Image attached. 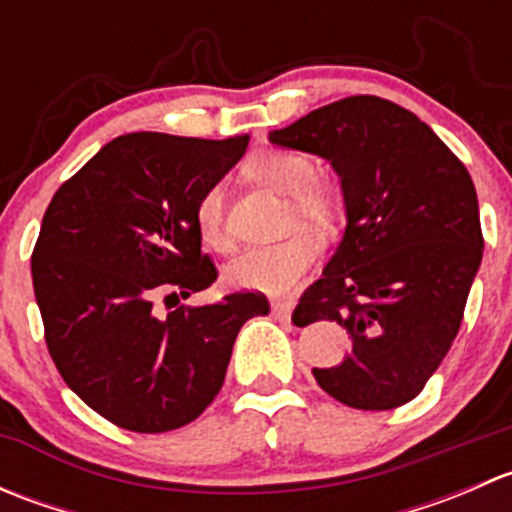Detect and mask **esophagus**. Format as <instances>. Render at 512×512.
<instances>
[{
	"label": "esophagus",
	"instance_id": "1",
	"mask_svg": "<svg viewBox=\"0 0 512 512\" xmlns=\"http://www.w3.org/2000/svg\"><path fill=\"white\" fill-rule=\"evenodd\" d=\"M292 309V302H272V314H275L277 319H289L292 317Z\"/></svg>",
	"mask_w": 512,
	"mask_h": 512
}]
</instances>
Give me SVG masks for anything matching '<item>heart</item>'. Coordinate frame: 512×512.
<instances>
[{"label":"heart","mask_w":512,"mask_h":512,"mask_svg":"<svg viewBox=\"0 0 512 512\" xmlns=\"http://www.w3.org/2000/svg\"><path fill=\"white\" fill-rule=\"evenodd\" d=\"M242 173L265 188L287 195L285 225L294 227L275 245L250 247L227 265L225 277L232 287L265 294L292 292L304 280L322 252V235L311 226L329 230L342 215V200L332 185L317 180V165L302 153L260 151L242 165ZM307 222H312L307 226ZM195 232L205 247L230 252L235 240L225 223V200L218 188L205 190L193 210Z\"/></svg>","instance_id":"b5f03b06"}]
</instances>
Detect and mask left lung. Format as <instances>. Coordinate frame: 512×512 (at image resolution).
Returning <instances> with one entry per match:
<instances>
[{
  "label": "left lung",
  "mask_w": 512,
  "mask_h": 512,
  "mask_svg": "<svg viewBox=\"0 0 512 512\" xmlns=\"http://www.w3.org/2000/svg\"><path fill=\"white\" fill-rule=\"evenodd\" d=\"M270 141L327 158L347 205L342 245L294 309L299 327L329 319L352 337L342 364L314 379L352 409L409 404L451 349L483 257L466 165L379 96L339 98Z\"/></svg>",
  "instance_id": "obj_1"
}]
</instances>
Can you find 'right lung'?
Returning <instances> with one entry per match:
<instances>
[{"instance_id": "add662e5", "label": "right lung", "mask_w": 512, "mask_h": 512, "mask_svg": "<svg viewBox=\"0 0 512 512\" xmlns=\"http://www.w3.org/2000/svg\"><path fill=\"white\" fill-rule=\"evenodd\" d=\"M250 136L203 141L126 133L54 193L32 252L44 339L61 379L116 426L163 433L218 396L242 324L270 312L262 292L158 317V294L218 280L193 210L242 158Z\"/></svg>"}]
</instances>
